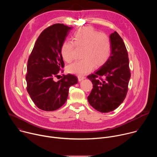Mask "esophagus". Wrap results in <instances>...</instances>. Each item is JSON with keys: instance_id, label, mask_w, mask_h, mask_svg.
<instances>
[{"instance_id": "34e87169", "label": "esophagus", "mask_w": 157, "mask_h": 157, "mask_svg": "<svg viewBox=\"0 0 157 157\" xmlns=\"http://www.w3.org/2000/svg\"><path fill=\"white\" fill-rule=\"evenodd\" d=\"M78 81H81L83 80V79L85 78V77H84V76H78Z\"/></svg>"}]
</instances>
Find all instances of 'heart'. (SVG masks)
<instances>
[{
  "mask_svg": "<svg viewBox=\"0 0 157 157\" xmlns=\"http://www.w3.org/2000/svg\"><path fill=\"white\" fill-rule=\"evenodd\" d=\"M73 42L66 40L61 47L63 59L71 63L75 58L76 47L82 48L81 60L68 66L67 71L78 76L90 73L96 68L105 64L111 54L112 44L110 37L99 33L91 27H85L76 31L73 35Z\"/></svg>",
  "mask_w": 157,
  "mask_h": 157,
  "instance_id": "obj_1",
  "label": "heart"
}]
</instances>
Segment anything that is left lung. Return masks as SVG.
Returning a JSON list of instances; mask_svg holds the SVG:
<instances>
[{
    "label": "left lung",
    "instance_id": "left-lung-1",
    "mask_svg": "<svg viewBox=\"0 0 157 157\" xmlns=\"http://www.w3.org/2000/svg\"><path fill=\"white\" fill-rule=\"evenodd\" d=\"M110 38L112 50L109 59L99 70L87 76L93 84L88 102L102 113L115 110L123 102L131 76L128 53L122 38L117 32L112 33Z\"/></svg>",
    "mask_w": 157,
    "mask_h": 157
}]
</instances>
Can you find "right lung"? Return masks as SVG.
I'll use <instances>...</instances> for the list:
<instances>
[{"mask_svg":"<svg viewBox=\"0 0 157 157\" xmlns=\"http://www.w3.org/2000/svg\"><path fill=\"white\" fill-rule=\"evenodd\" d=\"M71 28L56 24L44 29L38 37L27 63V90L34 104L44 111L60 108L66 101L69 88L78 83L73 75H63L64 63L61 53L62 43Z\"/></svg>","mask_w":157,"mask_h":157,"instance_id":"right-lung-1","label":"right lung"}]
</instances>
